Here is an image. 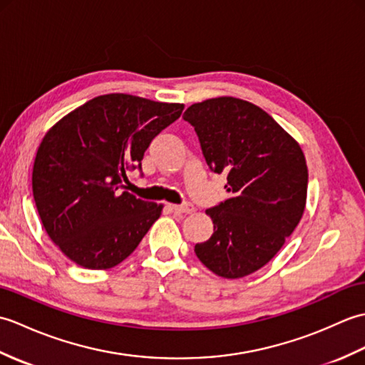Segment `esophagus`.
Returning a JSON list of instances; mask_svg holds the SVG:
<instances>
[{
    "instance_id": "34e87169",
    "label": "esophagus",
    "mask_w": 365,
    "mask_h": 365,
    "mask_svg": "<svg viewBox=\"0 0 365 365\" xmlns=\"http://www.w3.org/2000/svg\"><path fill=\"white\" fill-rule=\"evenodd\" d=\"M170 210H174L175 213L188 215L191 212H195V205H192L191 202H185V204H180V205H170Z\"/></svg>"
}]
</instances>
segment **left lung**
Here are the masks:
<instances>
[{"label": "left lung", "mask_w": 365, "mask_h": 365, "mask_svg": "<svg viewBox=\"0 0 365 365\" xmlns=\"http://www.w3.org/2000/svg\"><path fill=\"white\" fill-rule=\"evenodd\" d=\"M183 119L195 128L210 170L227 174L229 197L205 210L213 235L195 252L221 277L251 274L274 257L304 213V153L269 114L240 98L195 103Z\"/></svg>", "instance_id": "8db88e82"}]
</instances>
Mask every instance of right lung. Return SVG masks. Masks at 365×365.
<instances>
[{"label": "right lung", "instance_id": "obj_1", "mask_svg": "<svg viewBox=\"0 0 365 365\" xmlns=\"http://www.w3.org/2000/svg\"><path fill=\"white\" fill-rule=\"evenodd\" d=\"M183 111L180 103L108 94L61 119L42 139L33 196L53 240L76 265L113 268L133 252L161 205L136 199L123 182L144 152Z\"/></svg>", "mask_w": 365, "mask_h": 365}]
</instances>
